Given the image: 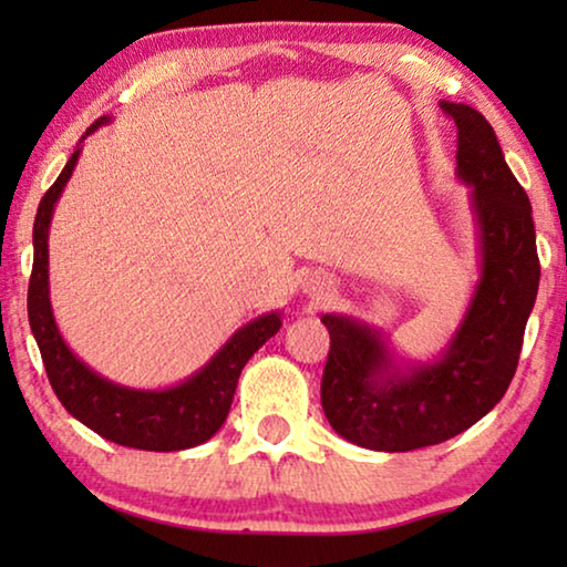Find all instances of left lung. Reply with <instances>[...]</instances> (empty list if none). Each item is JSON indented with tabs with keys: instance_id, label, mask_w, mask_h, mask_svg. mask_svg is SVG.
Masks as SVG:
<instances>
[{
	"instance_id": "8db88e82",
	"label": "left lung",
	"mask_w": 567,
	"mask_h": 567,
	"mask_svg": "<svg viewBox=\"0 0 567 567\" xmlns=\"http://www.w3.org/2000/svg\"><path fill=\"white\" fill-rule=\"evenodd\" d=\"M441 111L456 123V175L472 188L483 258L460 330L441 359L398 371L379 330L322 317L330 332L322 410L340 436L374 452L441 444L491 413L516 374L539 289L532 204L493 126L464 103H441Z\"/></svg>"
}]
</instances>
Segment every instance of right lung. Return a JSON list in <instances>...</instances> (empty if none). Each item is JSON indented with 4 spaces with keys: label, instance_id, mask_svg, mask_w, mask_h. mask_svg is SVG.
<instances>
[{
    "label": "right lung",
    "instance_id": "obj_1",
    "mask_svg": "<svg viewBox=\"0 0 567 567\" xmlns=\"http://www.w3.org/2000/svg\"><path fill=\"white\" fill-rule=\"evenodd\" d=\"M111 118L103 115L84 131L90 136ZM82 136V138H84ZM76 150L45 190L33 224V274L28 286V320L49 382L69 413L113 444L144 452H181L204 444L227 421L237 379L250 355L281 328V315L270 312L247 322L204 369L167 390H131L95 374L69 351L51 312L49 299V227L53 206L80 159Z\"/></svg>",
    "mask_w": 567,
    "mask_h": 567
}]
</instances>
